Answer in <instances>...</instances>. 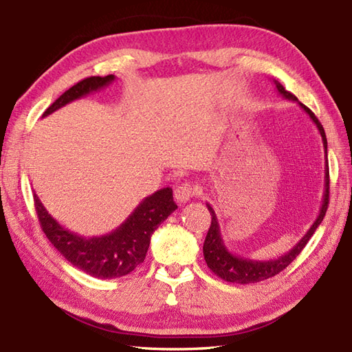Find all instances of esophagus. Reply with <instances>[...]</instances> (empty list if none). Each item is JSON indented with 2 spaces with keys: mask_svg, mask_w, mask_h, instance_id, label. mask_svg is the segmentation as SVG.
<instances>
[{
  "mask_svg": "<svg viewBox=\"0 0 352 352\" xmlns=\"http://www.w3.org/2000/svg\"><path fill=\"white\" fill-rule=\"evenodd\" d=\"M194 195H197V188L188 181L179 184L175 188V199L179 203H186L188 200H191Z\"/></svg>",
  "mask_w": 352,
  "mask_h": 352,
  "instance_id": "esophagus-1",
  "label": "esophagus"
}]
</instances>
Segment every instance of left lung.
I'll use <instances>...</instances> for the list:
<instances>
[{"label": "left lung", "mask_w": 352, "mask_h": 352, "mask_svg": "<svg viewBox=\"0 0 352 352\" xmlns=\"http://www.w3.org/2000/svg\"><path fill=\"white\" fill-rule=\"evenodd\" d=\"M275 85L282 97H285L291 101H297L300 107L309 115V118L312 119L316 128H318V131L322 137L325 157H327V137H325L324 128L318 121V118L314 115V111L311 109H307L305 104H302L296 96H293V94L288 92L284 87H282L280 83L275 80ZM325 167H329L327 162H325ZM329 195H330V179H329V168H325V191H324V200L321 204L318 218L315 219L312 227L307 230V233L302 237V241H300L293 250L288 251L285 255L279 256L276 260H267V261L251 260V258H245V256H241V255L231 254L226 248L224 241H222L221 237L215 210L212 209L210 204H208V209L212 215V222L203 245V254H204L206 263H208V267L221 279H224L227 282H233V284H254V282H260L278 275L279 272L287 269V265H289L294 261L296 256L302 252V250L307 245V242H309V239L312 237L316 228H318V226L321 224V221L324 219L325 212H327V208H329Z\"/></svg>", "instance_id": "1"}]
</instances>
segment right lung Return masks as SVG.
Here are the masks:
<instances>
[{"mask_svg":"<svg viewBox=\"0 0 352 352\" xmlns=\"http://www.w3.org/2000/svg\"><path fill=\"white\" fill-rule=\"evenodd\" d=\"M113 80L115 76L109 74L104 77L92 76L77 82L46 109L43 118L68 102L88 96L89 92L107 87ZM34 204L40 226L58 252L77 269L98 279L121 278L140 265L146 256L152 233L177 209L171 188H162L146 197L111 233L100 237H83L59 226V222L49 215L37 194H34Z\"/></svg>","mask_w":352,"mask_h":352,"instance_id":"1","label":"right lung"}]
</instances>
